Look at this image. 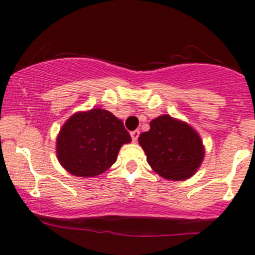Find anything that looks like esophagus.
Masks as SVG:
<instances>
[{
    "label": "esophagus",
    "instance_id": "obj_1",
    "mask_svg": "<svg viewBox=\"0 0 255 255\" xmlns=\"http://www.w3.org/2000/svg\"><path fill=\"white\" fill-rule=\"evenodd\" d=\"M130 137H132L133 142H137L138 137H139V130H133V132H130Z\"/></svg>",
    "mask_w": 255,
    "mask_h": 255
}]
</instances>
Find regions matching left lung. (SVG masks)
<instances>
[{
  "instance_id": "1",
  "label": "left lung",
  "mask_w": 255,
  "mask_h": 255,
  "mask_svg": "<svg viewBox=\"0 0 255 255\" xmlns=\"http://www.w3.org/2000/svg\"><path fill=\"white\" fill-rule=\"evenodd\" d=\"M146 160L155 173L169 180L194 175L204 159L201 138L186 123L164 115L150 122V129L139 135Z\"/></svg>"
}]
</instances>
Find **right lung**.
I'll list each match as a JSON object with an SVG mask.
<instances>
[{"instance_id": "obj_1", "label": "right lung", "mask_w": 255, "mask_h": 255, "mask_svg": "<svg viewBox=\"0 0 255 255\" xmlns=\"http://www.w3.org/2000/svg\"><path fill=\"white\" fill-rule=\"evenodd\" d=\"M130 142L123 122L111 112L94 109L71 116L56 138V155L73 175H100L116 161L120 148Z\"/></svg>"}]
</instances>
